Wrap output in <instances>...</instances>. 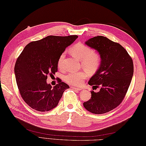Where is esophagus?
Masks as SVG:
<instances>
[{
    "label": "esophagus",
    "instance_id": "esophagus-1",
    "mask_svg": "<svg viewBox=\"0 0 146 146\" xmlns=\"http://www.w3.org/2000/svg\"><path fill=\"white\" fill-rule=\"evenodd\" d=\"M71 88L74 90H82L81 88H78V87H75V86H71Z\"/></svg>",
    "mask_w": 146,
    "mask_h": 146
}]
</instances>
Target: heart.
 Returning <instances> with one entry per match:
<instances>
[{
    "instance_id": "b5f03b06",
    "label": "heart",
    "mask_w": 146,
    "mask_h": 146,
    "mask_svg": "<svg viewBox=\"0 0 146 146\" xmlns=\"http://www.w3.org/2000/svg\"><path fill=\"white\" fill-rule=\"evenodd\" d=\"M70 51L74 56L81 60L82 66L90 72H94L100 67L101 64V57L98 52L93 51L92 49L81 42L76 43L71 48ZM65 54L62 53L58 60L59 68H63V62ZM87 76V73L84 71L78 72L70 71L64 76V80L67 83L72 85H79L83 80Z\"/></svg>"
}]
</instances>
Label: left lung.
<instances>
[{
	"instance_id": "obj_1",
	"label": "left lung",
	"mask_w": 146,
	"mask_h": 146,
	"mask_svg": "<svg viewBox=\"0 0 146 146\" xmlns=\"http://www.w3.org/2000/svg\"><path fill=\"white\" fill-rule=\"evenodd\" d=\"M85 44L100 55V66L88 82L90 86L100 89L98 92L92 91L91 98L83 106L93 113H107L124 98L134 73L133 61L124 48L106 37L95 36Z\"/></svg>"
}]
</instances>
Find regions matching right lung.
Instances as JSON below:
<instances>
[{"label": "right lung", "instance_id": "obj_1", "mask_svg": "<svg viewBox=\"0 0 146 146\" xmlns=\"http://www.w3.org/2000/svg\"><path fill=\"white\" fill-rule=\"evenodd\" d=\"M78 36H48L29 42L17 59L14 67L16 83L24 101L33 109L39 111L52 110L58 104L66 83L58 78L53 87L48 84V75L58 71V60Z\"/></svg>", "mask_w": 146, "mask_h": 146}]
</instances>
